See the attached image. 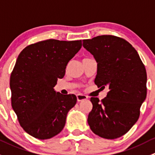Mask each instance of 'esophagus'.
I'll return each instance as SVG.
<instances>
[{"instance_id":"34e87169","label":"esophagus","mask_w":155,"mask_h":155,"mask_svg":"<svg viewBox=\"0 0 155 155\" xmlns=\"http://www.w3.org/2000/svg\"><path fill=\"white\" fill-rule=\"evenodd\" d=\"M76 97H77V101H79V102H80V101H85V100L87 99V96H85V95L84 94H79L76 95Z\"/></svg>"}]
</instances>
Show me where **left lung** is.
Listing matches in <instances>:
<instances>
[{"instance_id": "obj_1", "label": "left lung", "mask_w": 155, "mask_h": 155, "mask_svg": "<svg viewBox=\"0 0 155 155\" xmlns=\"http://www.w3.org/2000/svg\"><path fill=\"white\" fill-rule=\"evenodd\" d=\"M83 47L97 62L94 82L108 88L101 101L91 97L93 108L87 123L95 134L105 139L118 138L134 125L146 98L147 74L137 50L124 39L101 35L83 40Z\"/></svg>"}]
</instances>
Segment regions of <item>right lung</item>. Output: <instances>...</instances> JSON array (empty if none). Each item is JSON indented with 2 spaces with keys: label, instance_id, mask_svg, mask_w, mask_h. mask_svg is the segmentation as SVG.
<instances>
[{
  "label": "right lung",
  "instance_id": "obj_1",
  "mask_svg": "<svg viewBox=\"0 0 155 155\" xmlns=\"http://www.w3.org/2000/svg\"><path fill=\"white\" fill-rule=\"evenodd\" d=\"M82 47V40H43L20 52L11 73V104L20 125L39 140L58 134L68 112L76 104L75 94L54 91L68 62Z\"/></svg>",
  "mask_w": 155,
  "mask_h": 155
}]
</instances>
